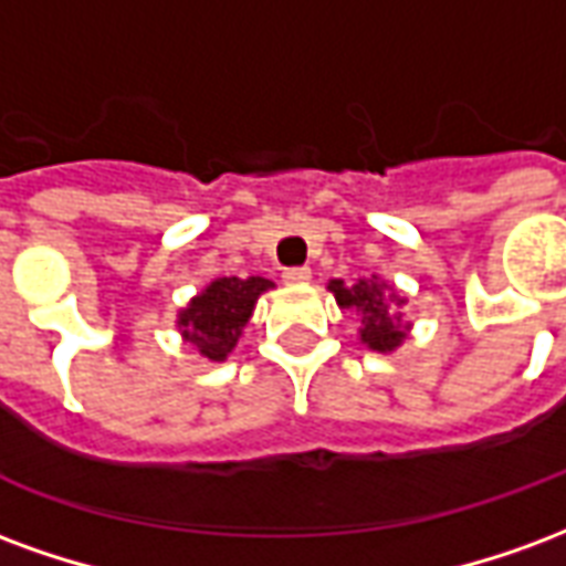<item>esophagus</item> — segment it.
<instances>
[{"mask_svg": "<svg viewBox=\"0 0 566 566\" xmlns=\"http://www.w3.org/2000/svg\"><path fill=\"white\" fill-rule=\"evenodd\" d=\"M284 284H306L312 279V270L308 266H291V270L282 272Z\"/></svg>", "mask_w": 566, "mask_h": 566, "instance_id": "obj_1", "label": "esophagus"}]
</instances>
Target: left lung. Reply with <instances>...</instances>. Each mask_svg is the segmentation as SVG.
Segmentation results:
<instances>
[{"mask_svg": "<svg viewBox=\"0 0 566 566\" xmlns=\"http://www.w3.org/2000/svg\"><path fill=\"white\" fill-rule=\"evenodd\" d=\"M336 296L339 308H357L360 312V343L369 345L373 352H394L406 339L409 324L400 321L397 306L406 300L391 294V287L373 279H357L355 284H345L343 279H333L327 284Z\"/></svg>", "mask_w": 566, "mask_h": 566, "instance_id": "obj_1", "label": "left lung"}]
</instances>
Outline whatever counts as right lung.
Here are the masks:
<instances>
[{"mask_svg": "<svg viewBox=\"0 0 566 566\" xmlns=\"http://www.w3.org/2000/svg\"><path fill=\"white\" fill-rule=\"evenodd\" d=\"M270 287V279L260 275L214 279L202 294L187 303V308L178 312V331L202 357L223 360L239 343L242 327L258 306V296Z\"/></svg>", "mask_w": 566, "mask_h": 566, "instance_id": "right-lung-1", "label": "right lung"}]
</instances>
